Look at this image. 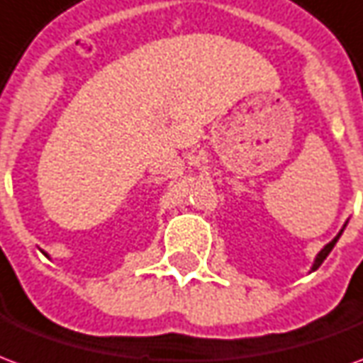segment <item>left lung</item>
Wrapping results in <instances>:
<instances>
[{"label":"left lung","mask_w":363,"mask_h":363,"mask_svg":"<svg viewBox=\"0 0 363 363\" xmlns=\"http://www.w3.org/2000/svg\"><path fill=\"white\" fill-rule=\"evenodd\" d=\"M344 228H346V225H344ZM342 231H344V229H340V233H338V235H336L335 239H333V241H330V243L325 245V249H323V251H320L319 255H317V259H315V264H313V270H317V268H319L320 264H323V260L327 259V257H328V252L333 251V247H335L336 241H338V237L342 235Z\"/></svg>","instance_id":"left-lung-1"}]
</instances>
